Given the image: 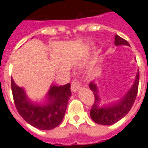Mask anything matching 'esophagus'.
<instances>
[{
    "label": "esophagus",
    "mask_w": 148,
    "mask_h": 148,
    "mask_svg": "<svg viewBox=\"0 0 148 148\" xmlns=\"http://www.w3.org/2000/svg\"><path fill=\"white\" fill-rule=\"evenodd\" d=\"M80 88V83L77 79H74L71 83V91L72 92H76L78 89Z\"/></svg>",
    "instance_id": "esophagus-1"
}]
</instances>
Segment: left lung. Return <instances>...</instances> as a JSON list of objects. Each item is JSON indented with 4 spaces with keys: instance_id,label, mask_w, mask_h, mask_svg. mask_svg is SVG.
Returning a JSON list of instances; mask_svg holds the SVG:
<instances>
[{
    "instance_id": "8db88e82",
    "label": "left lung",
    "mask_w": 148,
    "mask_h": 148,
    "mask_svg": "<svg viewBox=\"0 0 148 148\" xmlns=\"http://www.w3.org/2000/svg\"><path fill=\"white\" fill-rule=\"evenodd\" d=\"M129 45V43L123 38H121L117 35L115 36V45ZM139 80H140V72H138L136 77V81L134 85L131 88L130 90L124 95L117 102L112 105L103 107H98L97 104L100 102L99 97L97 96V88L94 83L90 82L89 86L90 90L93 92L95 103L90 110V116L95 123L102 125H110L117 122L121 119L124 117L127 112L130 111L131 108L133 106L135 100L138 93V86H139Z\"/></svg>"
}]
</instances>
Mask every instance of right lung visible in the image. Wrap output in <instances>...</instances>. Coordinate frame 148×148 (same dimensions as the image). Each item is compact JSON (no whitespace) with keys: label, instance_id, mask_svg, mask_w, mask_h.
I'll return each instance as SVG.
<instances>
[{"label":"right lung","instance_id":"1","mask_svg":"<svg viewBox=\"0 0 148 148\" xmlns=\"http://www.w3.org/2000/svg\"><path fill=\"white\" fill-rule=\"evenodd\" d=\"M11 87L16 108L28 124L41 130H51L61 124L71 95V84L62 86H52L48 93V103L44 106L29 102L24 90L17 86L12 78Z\"/></svg>","mask_w":148,"mask_h":148}]
</instances>
